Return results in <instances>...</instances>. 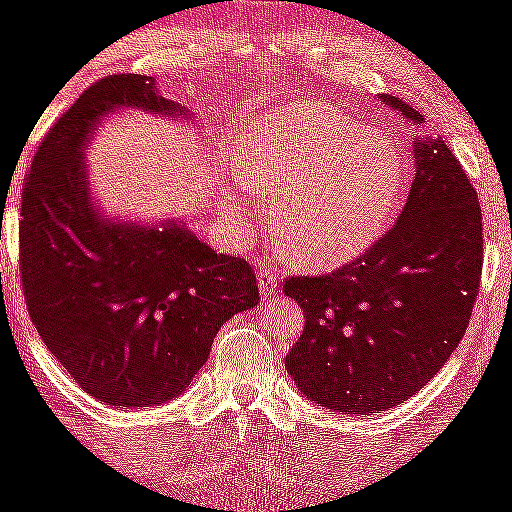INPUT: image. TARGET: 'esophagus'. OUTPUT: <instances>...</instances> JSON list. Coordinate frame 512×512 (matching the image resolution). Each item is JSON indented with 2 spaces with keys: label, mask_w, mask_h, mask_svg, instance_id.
I'll return each mask as SVG.
<instances>
[{
  "label": "esophagus",
  "mask_w": 512,
  "mask_h": 512,
  "mask_svg": "<svg viewBox=\"0 0 512 512\" xmlns=\"http://www.w3.org/2000/svg\"><path fill=\"white\" fill-rule=\"evenodd\" d=\"M277 282H279V274L274 272L272 267H265V265L257 267V287H260L262 297L272 299L279 289Z\"/></svg>",
  "instance_id": "1"
}]
</instances>
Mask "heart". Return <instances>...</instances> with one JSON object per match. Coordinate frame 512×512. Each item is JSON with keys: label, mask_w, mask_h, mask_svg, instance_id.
Instances as JSON below:
<instances>
[{"label": "heart", "mask_w": 512, "mask_h": 512, "mask_svg": "<svg viewBox=\"0 0 512 512\" xmlns=\"http://www.w3.org/2000/svg\"><path fill=\"white\" fill-rule=\"evenodd\" d=\"M238 169L240 179L223 191L225 211L250 213L247 186L279 198V242L309 267L343 265L368 250L390 225L402 188L395 147L319 105L257 120L240 144Z\"/></svg>", "instance_id": "b5f03b06"}]
</instances>
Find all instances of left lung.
I'll return each instance as SVG.
<instances>
[{
  "label": "left lung",
  "instance_id": "obj_1",
  "mask_svg": "<svg viewBox=\"0 0 512 512\" xmlns=\"http://www.w3.org/2000/svg\"><path fill=\"white\" fill-rule=\"evenodd\" d=\"M410 122L412 105L383 95ZM410 196L365 255L319 277H287L306 324L287 353L301 395L343 414L385 412L417 395L456 351L483 265L481 203L441 139L414 142Z\"/></svg>",
  "mask_w": 512,
  "mask_h": 512
}]
</instances>
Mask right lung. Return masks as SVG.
I'll return each mask as SVG.
<instances>
[{"mask_svg":"<svg viewBox=\"0 0 512 512\" xmlns=\"http://www.w3.org/2000/svg\"><path fill=\"white\" fill-rule=\"evenodd\" d=\"M120 107L179 115L147 75L90 85L41 142L21 193L19 270L29 316L68 375L100 402L152 407L191 383L218 328L260 304L250 262L186 225L117 223L95 208L83 149Z\"/></svg>","mask_w":512,"mask_h":512,"instance_id":"right-lung-1","label":"right lung"}]
</instances>
